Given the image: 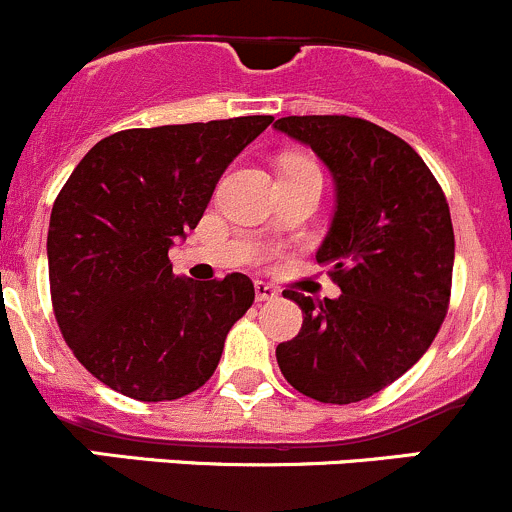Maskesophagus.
<instances>
[{
	"label": "esophagus",
	"instance_id": "34e87169",
	"mask_svg": "<svg viewBox=\"0 0 512 512\" xmlns=\"http://www.w3.org/2000/svg\"><path fill=\"white\" fill-rule=\"evenodd\" d=\"M256 301H273V298L278 296V291L273 286H268V283L263 281H256Z\"/></svg>",
	"mask_w": 512,
	"mask_h": 512
}]
</instances>
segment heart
I'll return each instance as SVG.
<instances>
[{
	"label": "heart",
	"instance_id": "b5f03b06",
	"mask_svg": "<svg viewBox=\"0 0 512 512\" xmlns=\"http://www.w3.org/2000/svg\"><path fill=\"white\" fill-rule=\"evenodd\" d=\"M288 164H308V161H301V159H293V161H288Z\"/></svg>",
	"mask_w": 512,
	"mask_h": 512
}]
</instances>
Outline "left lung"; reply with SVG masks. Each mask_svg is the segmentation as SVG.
<instances>
[{"label": "left lung", "instance_id": "left-lung-1", "mask_svg": "<svg viewBox=\"0 0 512 512\" xmlns=\"http://www.w3.org/2000/svg\"><path fill=\"white\" fill-rule=\"evenodd\" d=\"M276 131L311 146L336 179V214L316 261L341 296L313 301L293 341L278 343L283 378L321 403H358L403 376L448 313L455 236L443 189L401 136L358 116H283Z\"/></svg>", "mask_w": 512, "mask_h": 512}]
</instances>
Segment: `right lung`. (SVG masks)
Masks as SVG:
<instances>
[{"label":"right lung","mask_w":512,"mask_h":512,"mask_svg":"<svg viewBox=\"0 0 512 512\" xmlns=\"http://www.w3.org/2000/svg\"><path fill=\"white\" fill-rule=\"evenodd\" d=\"M273 116L126 129L91 146L54 201L49 288L59 331L104 386L176 401L214 376L254 303L244 273L196 283L169 249L196 229L226 166Z\"/></svg>","instance_id":"right-lung-1"}]
</instances>
